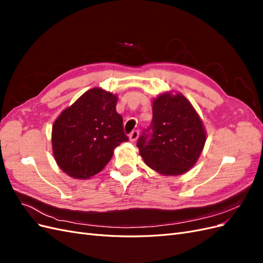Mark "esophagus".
I'll use <instances>...</instances> for the list:
<instances>
[{"label":"esophagus","mask_w":263,"mask_h":263,"mask_svg":"<svg viewBox=\"0 0 263 263\" xmlns=\"http://www.w3.org/2000/svg\"><path fill=\"white\" fill-rule=\"evenodd\" d=\"M138 136H139V132L138 130H133L129 135V140L132 142H135L138 139Z\"/></svg>","instance_id":"1"}]
</instances>
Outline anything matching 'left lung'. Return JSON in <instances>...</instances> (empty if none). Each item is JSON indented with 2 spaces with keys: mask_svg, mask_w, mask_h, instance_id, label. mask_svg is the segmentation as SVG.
Instances as JSON below:
<instances>
[{
  "mask_svg": "<svg viewBox=\"0 0 263 263\" xmlns=\"http://www.w3.org/2000/svg\"><path fill=\"white\" fill-rule=\"evenodd\" d=\"M150 134L137 142L145 163L162 176H181L200 158L206 130L201 117L181 93L164 92L153 101Z\"/></svg>",
  "mask_w": 263,
  "mask_h": 263,
  "instance_id": "left-lung-1",
  "label": "left lung"
}]
</instances>
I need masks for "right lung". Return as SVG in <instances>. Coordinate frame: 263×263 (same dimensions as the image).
I'll return each mask as SVG.
<instances>
[{
  "instance_id": "add662e5",
  "label": "right lung",
  "mask_w": 263,
  "mask_h": 263,
  "mask_svg": "<svg viewBox=\"0 0 263 263\" xmlns=\"http://www.w3.org/2000/svg\"><path fill=\"white\" fill-rule=\"evenodd\" d=\"M116 103L117 95L93 87L54 121L52 154L68 176L90 179L104 169L117 146L128 141Z\"/></svg>"
}]
</instances>
